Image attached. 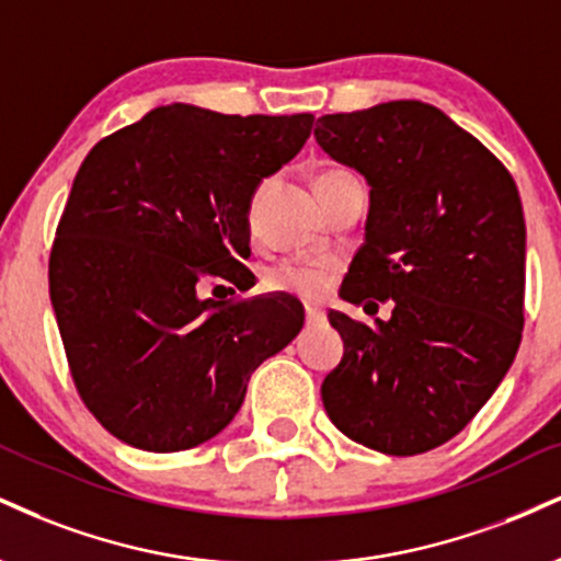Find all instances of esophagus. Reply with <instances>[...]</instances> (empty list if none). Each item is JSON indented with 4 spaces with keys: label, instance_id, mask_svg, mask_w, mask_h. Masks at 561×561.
Listing matches in <instances>:
<instances>
[{
    "label": "esophagus",
    "instance_id": "obj_1",
    "mask_svg": "<svg viewBox=\"0 0 561 561\" xmlns=\"http://www.w3.org/2000/svg\"><path fill=\"white\" fill-rule=\"evenodd\" d=\"M323 319H327V316H323L321 308L306 306V321H308V323H321Z\"/></svg>",
    "mask_w": 561,
    "mask_h": 561
}]
</instances>
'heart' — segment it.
Returning <instances> with one entry per match:
<instances>
[{
    "instance_id": "heart-1",
    "label": "heart",
    "mask_w": 561,
    "mask_h": 561,
    "mask_svg": "<svg viewBox=\"0 0 561 561\" xmlns=\"http://www.w3.org/2000/svg\"><path fill=\"white\" fill-rule=\"evenodd\" d=\"M342 170H329L323 172L319 180L332 178V174H340ZM266 287L274 289V293H295V295H306V298H313V295L321 293L323 279L319 272L306 266L300 261H282L276 266L268 268L266 274Z\"/></svg>"
}]
</instances>
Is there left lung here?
Listing matches in <instances>:
<instances>
[{
  "label": "left lung",
  "instance_id": "left-lung-1",
  "mask_svg": "<svg viewBox=\"0 0 561 561\" xmlns=\"http://www.w3.org/2000/svg\"><path fill=\"white\" fill-rule=\"evenodd\" d=\"M316 140L368 180L366 242L342 285L376 327L332 310L345 342L321 400L383 455L442 447L489 402L523 340L525 219L507 167L423 101L323 114Z\"/></svg>",
  "mask_w": 561,
  "mask_h": 561
}]
</instances>
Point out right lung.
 Returning a JSON list of instances; mask_svg holds the SVG:
<instances>
[{
	"instance_id": "1",
	"label": "right lung",
	"mask_w": 561,
	"mask_h": 561,
	"mask_svg": "<svg viewBox=\"0 0 561 561\" xmlns=\"http://www.w3.org/2000/svg\"><path fill=\"white\" fill-rule=\"evenodd\" d=\"M310 127L313 114L172 104L83 159L51 245L49 295L80 400L119 442L146 451L208 442L240 410L253 370L298 336L293 298L198 293L208 279L255 285L242 263L253 191Z\"/></svg>"
}]
</instances>
